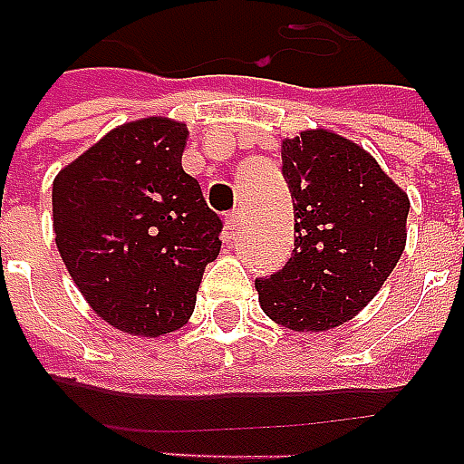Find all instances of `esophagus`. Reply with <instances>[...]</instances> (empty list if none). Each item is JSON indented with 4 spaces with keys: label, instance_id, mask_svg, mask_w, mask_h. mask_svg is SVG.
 Segmentation results:
<instances>
[{
    "label": "esophagus",
    "instance_id": "esophagus-1",
    "mask_svg": "<svg viewBox=\"0 0 464 464\" xmlns=\"http://www.w3.org/2000/svg\"><path fill=\"white\" fill-rule=\"evenodd\" d=\"M242 222H245V215H242V210H232L227 218H225V225H227V229H232V232L242 227Z\"/></svg>",
    "mask_w": 464,
    "mask_h": 464
}]
</instances>
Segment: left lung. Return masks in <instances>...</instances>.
<instances>
[{
    "label": "left lung",
    "mask_w": 464,
    "mask_h": 464,
    "mask_svg": "<svg viewBox=\"0 0 464 464\" xmlns=\"http://www.w3.org/2000/svg\"><path fill=\"white\" fill-rule=\"evenodd\" d=\"M281 161L294 198V254L254 285L278 325L323 333L354 318L399 264L409 195L372 153L327 129L284 139Z\"/></svg>",
    "instance_id": "8db88e82"
}]
</instances>
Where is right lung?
<instances>
[{
    "label": "right lung",
    "instance_id": "right-lung-1",
    "mask_svg": "<svg viewBox=\"0 0 464 464\" xmlns=\"http://www.w3.org/2000/svg\"><path fill=\"white\" fill-rule=\"evenodd\" d=\"M188 127L127 121L53 180V232L90 308L121 333L159 337L193 315L222 219L183 170Z\"/></svg>",
    "mask_w": 464,
    "mask_h": 464
}]
</instances>
